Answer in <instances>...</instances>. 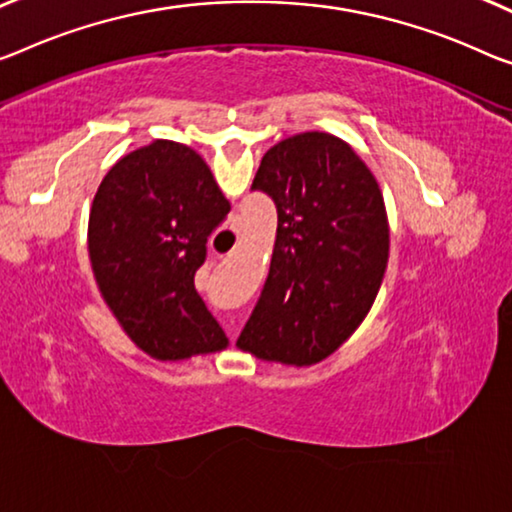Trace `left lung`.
<instances>
[{
    "mask_svg": "<svg viewBox=\"0 0 512 512\" xmlns=\"http://www.w3.org/2000/svg\"><path fill=\"white\" fill-rule=\"evenodd\" d=\"M251 190L277 206V240L238 345L258 359L316 364L361 325L384 279L380 185L343 139L302 132L263 155Z\"/></svg>",
    "mask_w": 512,
    "mask_h": 512,
    "instance_id": "1",
    "label": "left lung"
}]
</instances>
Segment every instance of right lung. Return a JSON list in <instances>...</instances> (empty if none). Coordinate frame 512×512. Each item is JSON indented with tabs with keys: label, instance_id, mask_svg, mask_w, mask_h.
Returning <instances> with one entry per match:
<instances>
[{
	"label": "right lung",
	"instance_id": "add662e5",
	"mask_svg": "<svg viewBox=\"0 0 512 512\" xmlns=\"http://www.w3.org/2000/svg\"><path fill=\"white\" fill-rule=\"evenodd\" d=\"M203 157L157 139L107 171L89 217L100 295L123 332L162 361L224 350V329L194 288L210 233L229 215Z\"/></svg>",
	"mask_w": 512,
	"mask_h": 512
}]
</instances>
